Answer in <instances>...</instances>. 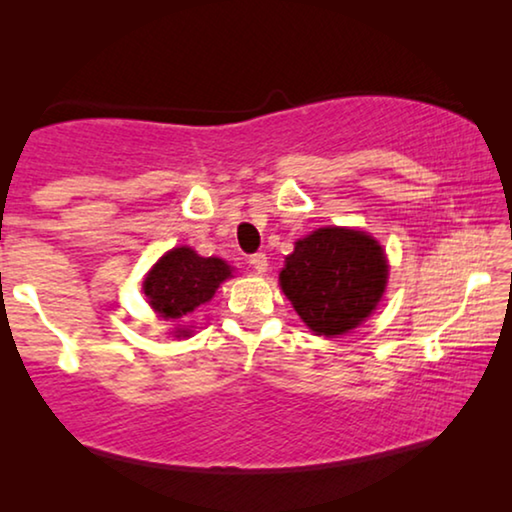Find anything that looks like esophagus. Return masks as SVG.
<instances>
[{"label": "esophagus", "mask_w": 512, "mask_h": 512, "mask_svg": "<svg viewBox=\"0 0 512 512\" xmlns=\"http://www.w3.org/2000/svg\"><path fill=\"white\" fill-rule=\"evenodd\" d=\"M249 265L258 272V275H263V272L268 270V256H265L263 251H258V254H251L249 256Z\"/></svg>", "instance_id": "obj_1"}]
</instances>
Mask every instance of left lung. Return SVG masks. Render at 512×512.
<instances>
[{
	"instance_id": "left-lung-1",
	"label": "left lung",
	"mask_w": 512,
	"mask_h": 512,
	"mask_svg": "<svg viewBox=\"0 0 512 512\" xmlns=\"http://www.w3.org/2000/svg\"><path fill=\"white\" fill-rule=\"evenodd\" d=\"M389 265L382 244L356 228H317L296 242L279 272L293 310L317 335H342L380 303Z\"/></svg>"
}]
</instances>
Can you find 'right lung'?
Segmentation results:
<instances>
[{"mask_svg": "<svg viewBox=\"0 0 512 512\" xmlns=\"http://www.w3.org/2000/svg\"><path fill=\"white\" fill-rule=\"evenodd\" d=\"M228 277H233V268L221 258H202L191 247H177L153 265L142 289L160 319L177 321L212 300ZM177 333L188 335L186 328H177Z\"/></svg>", "mask_w": 512, "mask_h": 512, "instance_id": "obj_1", "label": "right lung"}]
</instances>
